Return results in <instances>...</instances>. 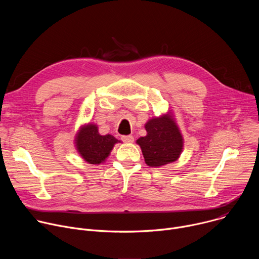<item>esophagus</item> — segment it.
<instances>
[{
    "label": "esophagus",
    "mask_w": 259,
    "mask_h": 259,
    "mask_svg": "<svg viewBox=\"0 0 259 259\" xmlns=\"http://www.w3.org/2000/svg\"><path fill=\"white\" fill-rule=\"evenodd\" d=\"M122 140L126 143H132L134 141V137L132 135H126V136H122Z\"/></svg>",
    "instance_id": "34e87169"
}]
</instances>
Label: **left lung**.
<instances>
[{
	"instance_id": "1",
	"label": "left lung",
	"mask_w": 259,
	"mask_h": 259,
	"mask_svg": "<svg viewBox=\"0 0 259 259\" xmlns=\"http://www.w3.org/2000/svg\"><path fill=\"white\" fill-rule=\"evenodd\" d=\"M146 135L138 138L144 162L159 168L177 161L183 150V136L171 110L152 118L144 125Z\"/></svg>"
}]
</instances>
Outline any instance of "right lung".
I'll use <instances>...</instances> for the list:
<instances>
[{
  "label": "right lung",
  "mask_w": 259,
  "mask_h": 259,
  "mask_svg": "<svg viewBox=\"0 0 259 259\" xmlns=\"http://www.w3.org/2000/svg\"><path fill=\"white\" fill-rule=\"evenodd\" d=\"M118 142L120 140L113 135H101L98 132V126L94 123L82 125L75 136V146L78 154L91 165L104 163Z\"/></svg>",
  "instance_id": "1"
}]
</instances>
